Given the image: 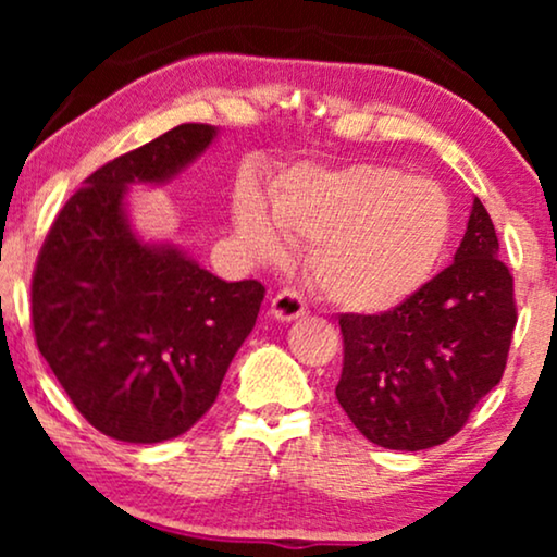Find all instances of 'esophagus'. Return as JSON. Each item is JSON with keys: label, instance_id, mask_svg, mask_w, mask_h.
Instances as JSON below:
<instances>
[{"label": "esophagus", "instance_id": "1", "mask_svg": "<svg viewBox=\"0 0 557 557\" xmlns=\"http://www.w3.org/2000/svg\"><path fill=\"white\" fill-rule=\"evenodd\" d=\"M271 314L281 319V322H294V319L307 314V301H304V296L299 292H294V288H284V292L273 296Z\"/></svg>", "mask_w": 557, "mask_h": 557}]
</instances>
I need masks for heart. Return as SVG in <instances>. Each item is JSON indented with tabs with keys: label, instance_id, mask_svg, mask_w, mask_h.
<instances>
[{
	"label": "heart",
	"instance_id": "obj_1",
	"mask_svg": "<svg viewBox=\"0 0 557 557\" xmlns=\"http://www.w3.org/2000/svg\"><path fill=\"white\" fill-rule=\"evenodd\" d=\"M233 225L258 261L284 253V238L309 240V271L334 307L377 314L425 284L451 235V202L433 180L391 164L339 170L296 166L273 193V218L261 195L240 187Z\"/></svg>",
	"mask_w": 557,
	"mask_h": 557
}]
</instances>
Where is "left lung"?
<instances>
[{
    "label": "left lung",
    "instance_id": "obj_1",
    "mask_svg": "<svg viewBox=\"0 0 557 557\" xmlns=\"http://www.w3.org/2000/svg\"><path fill=\"white\" fill-rule=\"evenodd\" d=\"M517 324L512 273L474 200L454 263L383 314H342L339 406L364 438L421 451L456 436L502 380Z\"/></svg>",
    "mask_w": 557,
    "mask_h": 557
}]
</instances>
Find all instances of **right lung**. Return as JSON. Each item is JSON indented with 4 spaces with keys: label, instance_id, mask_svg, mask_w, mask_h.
I'll use <instances>...</instances> for the list:
<instances>
[{
    "label": "right lung",
    "instance_id": "1",
    "mask_svg": "<svg viewBox=\"0 0 557 557\" xmlns=\"http://www.w3.org/2000/svg\"><path fill=\"white\" fill-rule=\"evenodd\" d=\"M182 124L103 164L58 212L33 276L40 355L78 413L126 444L177 438L208 413L265 288L212 276L170 243L136 238L128 185H162L215 141Z\"/></svg>",
    "mask_w": 557,
    "mask_h": 557
}]
</instances>
